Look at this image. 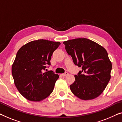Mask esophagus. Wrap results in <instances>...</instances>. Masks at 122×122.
Listing matches in <instances>:
<instances>
[{"label":"esophagus","instance_id":"34e87169","mask_svg":"<svg viewBox=\"0 0 122 122\" xmlns=\"http://www.w3.org/2000/svg\"><path fill=\"white\" fill-rule=\"evenodd\" d=\"M68 72H65V73H64L62 74V75L63 76H66L67 75H68Z\"/></svg>","mask_w":122,"mask_h":122}]
</instances>
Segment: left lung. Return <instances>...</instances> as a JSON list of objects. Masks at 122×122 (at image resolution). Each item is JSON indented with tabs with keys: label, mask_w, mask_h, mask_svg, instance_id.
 <instances>
[{
	"label": "left lung",
	"mask_w": 122,
	"mask_h": 122,
	"mask_svg": "<svg viewBox=\"0 0 122 122\" xmlns=\"http://www.w3.org/2000/svg\"><path fill=\"white\" fill-rule=\"evenodd\" d=\"M67 54L74 65L81 67L75 81L70 85L72 93L84 100L97 97L105 89L111 78L112 63L104 48L86 38L64 41Z\"/></svg>",
	"instance_id": "obj_1"
}]
</instances>
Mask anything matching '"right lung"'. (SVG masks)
<instances>
[{
	"mask_svg": "<svg viewBox=\"0 0 122 122\" xmlns=\"http://www.w3.org/2000/svg\"><path fill=\"white\" fill-rule=\"evenodd\" d=\"M59 41L44 39L32 41L20 49L12 66L15 85L22 95L32 101H40L49 96L59 76L52 71L43 73L51 65L52 53Z\"/></svg>",
	"mask_w": 122,
	"mask_h": 122,
	"instance_id": "right-lung-1",
	"label": "right lung"
}]
</instances>
